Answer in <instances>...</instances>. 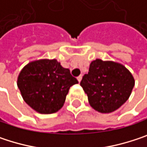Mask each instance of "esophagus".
<instances>
[{
	"instance_id": "34e87169",
	"label": "esophagus",
	"mask_w": 147,
	"mask_h": 147,
	"mask_svg": "<svg viewBox=\"0 0 147 147\" xmlns=\"http://www.w3.org/2000/svg\"><path fill=\"white\" fill-rule=\"evenodd\" d=\"M82 75H81V76H77V80H78V82H79L82 81Z\"/></svg>"
}]
</instances>
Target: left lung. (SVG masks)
<instances>
[{
	"label": "left lung",
	"instance_id": "obj_1",
	"mask_svg": "<svg viewBox=\"0 0 147 147\" xmlns=\"http://www.w3.org/2000/svg\"><path fill=\"white\" fill-rule=\"evenodd\" d=\"M90 105L101 113L117 110L129 98L134 79L123 65L97 59L80 82Z\"/></svg>",
	"mask_w": 147,
	"mask_h": 147
}]
</instances>
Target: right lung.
<instances>
[{"label": "right lung", "mask_w": 147, "mask_h": 147, "mask_svg": "<svg viewBox=\"0 0 147 147\" xmlns=\"http://www.w3.org/2000/svg\"><path fill=\"white\" fill-rule=\"evenodd\" d=\"M78 83L56 59L29 63L20 71L18 87L24 100L39 113L52 114L63 106L70 88Z\"/></svg>", "instance_id": "obj_1"}]
</instances>
